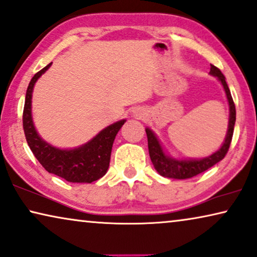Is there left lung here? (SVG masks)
I'll use <instances>...</instances> for the list:
<instances>
[{
	"mask_svg": "<svg viewBox=\"0 0 257 257\" xmlns=\"http://www.w3.org/2000/svg\"><path fill=\"white\" fill-rule=\"evenodd\" d=\"M209 74L215 77L222 85L223 89H225L227 101H228L229 106V118H228V128H227V134L225 137V141L221 144L215 153L209 155L207 157L204 158H175L170 156L165 153L163 146L158 140L153 130L150 128H146V133L148 136V148H149V155L153 162L154 168L156 171L160 173L161 176L166 177V178L172 179H187L192 178V177L199 175V173L206 171V170L212 168L218 162L222 160L226 156L227 151L229 149L230 141L233 137L234 132V124H235L236 118V111H235V104L233 102L232 95H230V91L228 88V85L226 82L225 75L221 73V71L214 65H211V71Z\"/></svg>",
	"mask_w": 257,
	"mask_h": 257,
	"instance_id": "8db88e82",
	"label": "left lung"
}]
</instances>
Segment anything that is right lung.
<instances>
[{
    "label": "right lung",
    "mask_w": 257,
    "mask_h": 257,
    "mask_svg": "<svg viewBox=\"0 0 257 257\" xmlns=\"http://www.w3.org/2000/svg\"><path fill=\"white\" fill-rule=\"evenodd\" d=\"M52 63L34 75L25 94L23 128L32 154L46 171L70 183H92L106 175L109 168L111 148L115 136L127 120H120L103 128L95 136L77 148H57L39 135L32 120V92L36 82Z\"/></svg>",
    "instance_id": "1"
}]
</instances>
